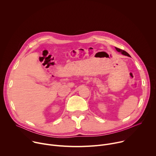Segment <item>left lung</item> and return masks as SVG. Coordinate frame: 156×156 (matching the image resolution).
<instances>
[{
	"mask_svg": "<svg viewBox=\"0 0 156 156\" xmlns=\"http://www.w3.org/2000/svg\"><path fill=\"white\" fill-rule=\"evenodd\" d=\"M115 49H116V50H117L118 52H121L123 55H127V56H128V57H130V55H129V54L127 53L126 51H123V50H122V49H119V48H115Z\"/></svg>",
	"mask_w": 156,
	"mask_h": 156,
	"instance_id": "1",
	"label": "left lung"
}]
</instances>
